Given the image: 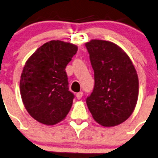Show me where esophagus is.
<instances>
[{
    "label": "esophagus",
    "mask_w": 158,
    "mask_h": 158,
    "mask_svg": "<svg viewBox=\"0 0 158 158\" xmlns=\"http://www.w3.org/2000/svg\"><path fill=\"white\" fill-rule=\"evenodd\" d=\"M82 97H83V91H79L76 94V98L78 99H80Z\"/></svg>",
    "instance_id": "34e87169"
}]
</instances>
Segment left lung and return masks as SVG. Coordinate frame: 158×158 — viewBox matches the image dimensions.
Segmentation results:
<instances>
[{
	"label": "left lung",
	"mask_w": 158,
	"mask_h": 158,
	"mask_svg": "<svg viewBox=\"0 0 158 158\" xmlns=\"http://www.w3.org/2000/svg\"><path fill=\"white\" fill-rule=\"evenodd\" d=\"M95 86L86 98L94 120L103 126H116L128 119L137 102L139 82L129 57L117 45L103 40L86 43Z\"/></svg>",
	"instance_id": "8db88e82"
}]
</instances>
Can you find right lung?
<instances>
[{
    "label": "right lung",
    "instance_id": "add662e5",
    "mask_svg": "<svg viewBox=\"0 0 158 158\" xmlns=\"http://www.w3.org/2000/svg\"><path fill=\"white\" fill-rule=\"evenodd\" d=\"M77 50L75 45L53 40L39 47L26 63L21 95L29 114L42 124H57L71 109L75 95L69 91L65 68Z\"/></svg>",
    "mask_w": 158,
    "mask_h": 158
}]
</instances>
